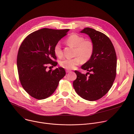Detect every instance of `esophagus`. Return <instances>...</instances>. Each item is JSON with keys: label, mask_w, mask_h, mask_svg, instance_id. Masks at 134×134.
Listing matches in <instances>:
<instances>
[{"label": "esophagus", "mask_w": 134, "mask_h": 134, "mask_svg": "<svg viewBox=\"0 0 134 134\" xmlns=\"http://www.w3.org/2000/svg\"><path fill=\"white\" fill-rule=\"evenodd\" d=\"M70 70H68V69L66 70V72H70Z\"/></svg>", "instance_id": "esophagus-1"}]
</instances>
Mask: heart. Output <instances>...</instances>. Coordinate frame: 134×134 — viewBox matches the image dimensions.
Here are the masks:
<instances>
[{
	"label": "heart",
	"instance_id": "1",
	"mask_svg": "<svg viewBox=\"0 0 134 134\" xmlns=\"http://www.w3.org/2000/svg\"><path fill=\"white\" fill-rule=\"evenodd\" d=\"M67 44L75 48L73 58H65L62 59L59 64L61 67L67 69H71L79 65L81 61L83 63L88 62L93 55L94 44L90 40H85L83 36L74 34L70 35L66 41ZM53 51L57 57L61 58L63 55L61 45L57 43L53 48Z\"/></svg>",
	"mask_w": 134,
	"mask_h": 134
}]
</instances>
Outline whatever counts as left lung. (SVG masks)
I'll return each mask as SVG.
<instances>
[{"instance_id":"1","label":"left lung","mask_w":134,"mask_h":134,"mask_svg":"<svg viewBox=\"0 0 134 134\" xmlns=\"http://www.w3.org/2000/svg\"><path fill=\"white\" fill-rule=\"evenodd\" d=\"M81 32L89 35L94 49L91 58L81 67L88 72L85 75L75 70L77 78L73 86L81 98L93 101L102 98L112 87L116 76L117 55L112 42L104 33L90 27Z\"/></svg>"}]
</instances>
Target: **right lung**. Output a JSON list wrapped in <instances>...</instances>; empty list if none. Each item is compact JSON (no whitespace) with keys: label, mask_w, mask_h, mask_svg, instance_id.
<instances>
[{"label":"right lung","mask_w":134,"mask_h":134,"mask_svg":"<svg viewBox=\"0 0 134 134\" xmlns=\"http://www.w3.org/2000/svg\"><path fill=\"white\" fill-rule=\"evenodd\" d=\"M69 29L44 28L28 35L19 48L17 66L19 80L32 97L42 100L52 95L66 75L63 68L47 70L48 65H57L54 45L67 34Z\"/></svg>","instance_id":"add662e5"}]
</instances>
